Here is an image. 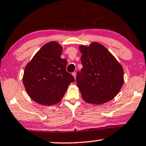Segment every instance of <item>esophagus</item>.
Returning a JSON list of instances; mask_svg holds the SVG:
<instances>
[{
  "mask_svg": "<svg viewBox=\"0 0 146 146\" xmlns=\"http://www.w3.org/2000/svg\"><path fill=\"white\" fill-rule=\"evenodd\" d=\"M72 75L73 76L74 79H76V75H77V74H76V73H75V72H73V73H72Z\"/></svg>",
  "mask_w": 146,
  "mask_h": 146,
  "instance_id": "1",
  "label": "esophagus"
}]
</instances>
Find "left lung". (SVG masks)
<instances>
[{"label": "left lung", "mask_w": 146, "mask_h": 146, "mask_svg": "<svg viewBox=\"0 0 146 146\" xmlns=\"http://www.w3.org/2000/svg\"><path fill=\"white\" fill-rule=\"evenodd\" d=\"M82 68L77 73V86L87 103L100 105L113 99L124 82L121 65L98 42L80 45Z\"/></svg>", "instance_id": "obj_1"}]
</instances>
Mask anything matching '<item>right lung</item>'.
<instances>
[{"instance_id": "obj_1", "label": "right lung", "mask_w": 146, "mask_h": 146, "mask_svg": "<svg viewBox=\"0 0 146 146\" xmlns=\"http://www.w3.org/2000/svg\"><path fill=\"white\" fill-rule=\"evenodd\" d=\"M62 46L56 41L45 44L26 66L23 82L26 92L41 105L56 104L75 81L66 71L67 60L61 58Z\"/></svg>"}]
</instances>
